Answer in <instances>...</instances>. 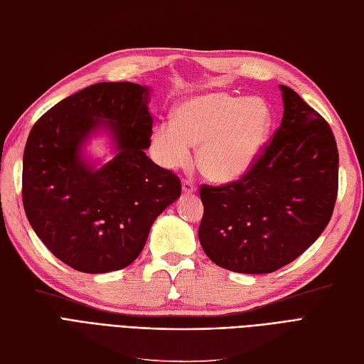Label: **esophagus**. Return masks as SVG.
Listing matches in <instances>:
<instances>
[{
    "label": "esophagus",
    "mask_w": 364,
    "mask_h": 364,
    "mask_svg": "<svg viewBox=\"0 0 364 364\" xmlns=\"http://www.w3.org/2000/svg\"><path fill=\"white\" fill-rule=\"evenodd\" d=\"M183 192L184 193H195L196 186L191 180H183Z\"/></svg>",
    "instance_id": "obj_1"
}]
</instances>
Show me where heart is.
<instances>
[{
  "label": "heart",
  "instance_id": "heart-1",
  "mask_svg": "<svg viewBox=\"0 0 364 364\" xmlns=\"http://www.w3.org/2000/svg\"><path fill=\"white\" fill-rule=\"evenodd\" d=\"M272 114L260 97L210 90L175 104L171 122L151 132V154L165 169L187 165L196 146V166L205 178L228 183L248 172L266 144Z\"/></svg>",
  "mask_w": 364,
  "mask_h": 364
}]
</instances>
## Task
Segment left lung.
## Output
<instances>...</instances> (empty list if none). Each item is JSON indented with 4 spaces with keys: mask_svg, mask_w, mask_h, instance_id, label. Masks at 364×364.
Segmentation results:
<instances>
[{
    "mask_svg": "<svg viewBox=\"0 0 364 364\" xmlns=\"http://www.w3.org/2000/svg\"><path fill=\"white\" fill-rule=\"evenodd\" d=\"M281 125L242 178L199 191L204 215L198 237L218 266L271 274L316 242L331 219L338 151L330 125L298 93L279 85Z\"/></svg>",
    "mask_w": 364,
    "mask_h": 364,
    "instance_id": "8db88e82",
    "label": "left lung"
}]
</instances>
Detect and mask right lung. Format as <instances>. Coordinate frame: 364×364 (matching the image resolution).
Returning a JSON list of instances; mask_svg holds the SVG:
<instances>
[{"mask_svg":"<svg viewBox=\"0 0 364 364\" xmlns=\"http://www.w3.org/2000/svg\"><path fill=\"white\" fill-rule=\"evenodd\" d=\"M149 87L97 83L57 102L33 125L22 159V203L31 228L58 260L86 274L132 264L157 216L181 195L180 178L156 165ZM100 131L115 157L84 156Z\"/></svg>","mask_w":364,"mask_h":364,"instance_id":"1","label":"right lung"}]
</instances>
